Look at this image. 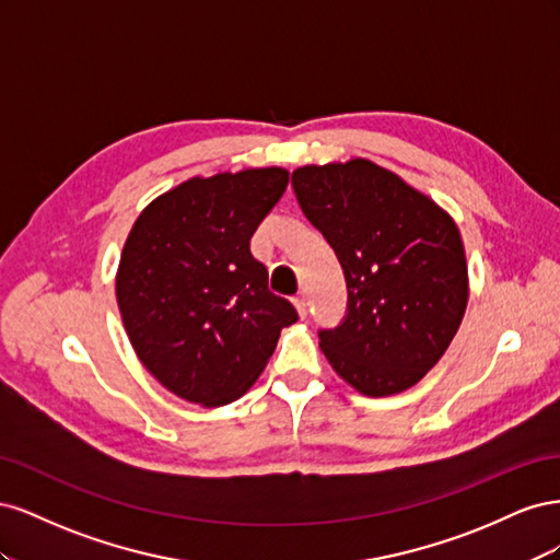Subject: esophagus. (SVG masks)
Returning a JSON list of instances; mask_svg holds the SVG:
<instances>
[{
    "label": "esophagus",
    "instance_id": "esophagus-1",
    "mask_svg": "<svg viewBox=\"0 0 560 560\" xmlns=\"http://www.w3.org/2000/svg\"><path fill=\"white\" fill-rule=\"evenodd\" d=\"M292 303H294V308H296L299 317H306V313H308V303H306V296H303V294H296V296L292 299Z\"/></svg>",
    "mask_w": 560,
    "mask_h": 560
}]
</instances>
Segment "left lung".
I'll return each mask as SVG.
<instances>
[{"mask_svg": "<svg viewBox=\"0 0 560 560\" xmlns=\"http://www.w3.org/2000/svg\"><path fill=\"white\" fill-rule=\"evenodd\" d=\"M299 206L348 282L341 327L319 331L331 369L366 397L416 385L460 327L469 276L460 229L422 191L369 159L303 165Z\"/></svg>", "mask_w": 560, "mask_h": 560, "instance_id": "1", "label": "left lung"}]
</instances>
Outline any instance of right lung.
Wrapping results in <instances>:
<instances>
[{"mask_svg": "<svg viewBox=\"0 0 560 560\" xmlns=\"http://www.w3.org/2000/svg\"><path fill=\"white\" fill-rule=\"evenodd\" d=\"M284 167L191 177L135 219L116 270V303L144 369L173 395L224 406L261 376L296 322L268 290L249 241L287 189Z\"/></svg>", "mask_w": 560, "mask_h": 560, "instance_id": "add662e5", "label": "right lung"}]
</instances>
